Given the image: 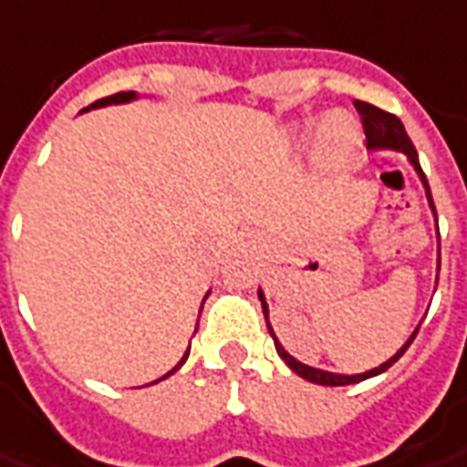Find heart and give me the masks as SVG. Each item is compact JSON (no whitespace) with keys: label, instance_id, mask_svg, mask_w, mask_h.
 I'll use <instances>...</instances> for the list:
<instances>
[{"label":"heart","instance_id":"heart-1","mask_svg":"<svg viewBox=\"0 0 467 467\" xmlns=\"http://www.w3.org/2000/svg\"><path fill=\"white\" fill-rule=\"evenodd\" d=\"M314 130V155L324 165H348L361 150V126L347 110H331L317 126H302V133Z\"/></svg>","mask_w":467,"mask_h":467}]
</instances>
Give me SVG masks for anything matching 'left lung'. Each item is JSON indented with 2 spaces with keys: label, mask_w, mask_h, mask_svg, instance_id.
I'll use <instances>...</instances> for the list:
<instances>
[{
  "label": "left lung",
  "mask_w": 467,
  "mask_h": 467,
  "mask_svg": "<svg viewBox=\"0 0 467 467\" xmlns=\"http://www.w3.org/2000/svg\"><path fill=\"white\" fill-rule=\"evenodd\" d=\"M354 106H357V110L361 113V123H364V133H366V146L371 148V150H376V148H391V150H399V153H403L406 158H409V163L413 165V171L418 172V178H420L423 188H426L428 205H431V210H433V217H436V205H433V198H431V188H428L426 175H423V171H420V163H418L416 148H413V143H410V138H409V133H406L403 123H400V120L393 116V113H386V110L376 109V106H371V103L354 101ZM436 223H438V217H436ZM438 269H441V257H438ZM260 302H262V312H265V319H267V302H265L262 289H260ZM267 329H269V334H272V339H275V348H277V354L285 358V364L289 366L295 374H299L302 379H306V381L319 383V386H348V383L366 381V379H371V376L383 374L389 366L396 364V361L403 357V351H406V348L413 344L418 329H420V324H418L416 331L410 334L409 341H406V344H403V347H400L391 358H389V361H383L381 366H376V368H371V371H364V374H354V376L331 374V371H321V368H314V366H306V364H302V361H296V358L292 357V354H286L285 347L279 344V339L275 337V331H272V327H269V319H267Z\"/></svg>",
  "instance_id": "1"
}]
</instances>
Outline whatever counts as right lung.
Here are the masks:
<instances>
[{"instance_id": "1", "label": "right lung", "mask_w": 467, "mask_h": 467, "mask_svg": "<svg viewBox=\"0 0 467 467\" xmlns=\"http://www.w3.org/2000/svg\"><path fill=\"white\" fill-rule=\"evenodd\" d=\"M133 99H138L136 91H120V93H113V96H106V99H101V101L91 103V106H88V109H84V110L101 109V106H110V103H128V101H133ZM205 299H207V295H205ZM198 321H200V317H198ZM188 354H190V347H188V351H185V357H182L181 361H178V366H175L172 371H168V374H165L163 379H168V376H171V374H175V371H178V368H181V366L185 364V358H188ZM163 379H158V381H163Z\"/></svg>"}]
</instances>
